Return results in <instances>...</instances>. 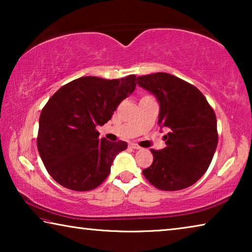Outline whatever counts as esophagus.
<instances>
[{
	"mask_svg": "<svg viewBox=\"0 0 252 252\" xmlns=\"http://www.w3.org/2000/svg\"><path fill=\"white\" fill-rule=\"evenodd\" d=\"M129 146H130L132 149H135V150H139V149H141V147H140L139 144H136V143H130Z\"/></svg>",
	"mask_w": 252,
	"mask_h": 252,
	"instance_id": "34e87169",
	"label": "esophagus"
}]
</instances>
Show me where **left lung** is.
<instances>
[{
    "label": "left lung",
    "mask_w": 252,
    "mask_h": 252,
    "mask_svg": "<svg viewBox=\"0 0 252 252\" xmlns=\"http://www.w3.org/2000/svg\"><path fill=\"white\" fill-rule=\"evenodd\" d=\"M139 85L160 103L159 126L168 129L167 147L153 150V162L142 173L157 189L178 191L194 185L210 165L217 144L216 113L194 85L158 72L138 76Z\"/></svg>",
    "instance_id": "obj_1"
}]
</instances>
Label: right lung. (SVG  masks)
<instances>
[{"instance_id":"add662e5","label":"right lung","mask_w":252,"mask_h":252,"mask_svg":"<svg viewBox=\"0 0 252 252\" xmlns=\"http://www.w3.org/2000/svg\"><path fill=\"white\" fill-rule=\"evenodd\" d=\"M136 76L105 80L82 76L63 85L42 109L37 150L59 185L73 191L95 189L108 178L125 141L100 138L97 126L108 122L118 105L134 91Z\"/></svg>"}]
</instances>
